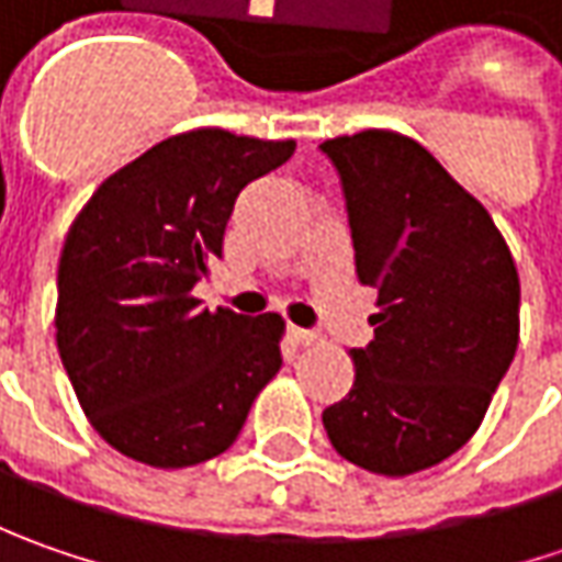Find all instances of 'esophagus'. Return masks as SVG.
I'll return each mask as SVG.
<instances>
[{
	"label": "esophagus",
	"instance_id": "34e87169",
	"mask_svg": "<svg viewBox=\"0 0 562 562\" xmlns=\"http://www.w3.org/2000/svg\"><path fill=\"white\" fill-rule=\"evenodd\" d=\"M291 337L296 340V344L310 347V344H315V340H318V331H313V328H300V325H291Z\"/></svg>",
	"mask_w": 562,
	"mask_h": 562
}]
</instances>
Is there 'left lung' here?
<instances>
[{
    "label": "left lung",
    "instance_id": "obj_1",
    "mask_svg": "<svg viewBox=\"0 0 562 562\" xmlns=\"http://www.w3.org/2000/svg\"><path fill=\"white\" fill-rule=\"evenodd\" d=\"M357 249L378 288L375 340L322 413L335 450L378 475H413L482 425L519 344V274L487 209L416 140L359 131L322 143Z\"/></svg>",
    "mask_w": 562,
    "mask_h": 562
}]
</instances>
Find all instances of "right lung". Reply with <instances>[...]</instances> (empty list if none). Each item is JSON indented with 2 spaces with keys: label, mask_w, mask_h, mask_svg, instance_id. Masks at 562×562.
Segmentation results:
<instances>
[{
  "label": "right lung",
  "mask_w": 562,
  "mask_h": 562,
  "mask_svg": "<svg viewBox=\"0 0 562 562\" xmlns=\"http://www.w3.org/2000/svg\"><path fill=\"white\" fill-rule=\"evenodd\" d=\"M293 140L196 127L97 187L58 259L55 344L90 425L119 453L184 469L237 441L281 369L284 318L203 310L193 284L222 259L237 193Z\"/></svg>",
  "instance_id": "right-lung-1"
}]
</instances>
